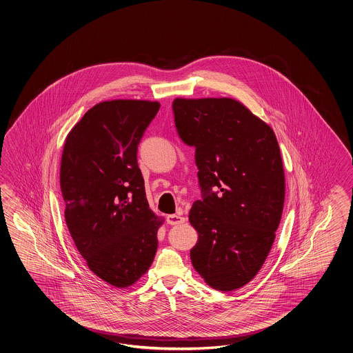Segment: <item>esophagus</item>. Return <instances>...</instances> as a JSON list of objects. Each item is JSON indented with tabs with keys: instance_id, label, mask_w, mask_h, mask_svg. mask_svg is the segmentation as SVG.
<instances>
[{
	"instance_id": "1",
	"label": "esophagus",
	"mask_w": 353,
	"mask_h": 353,
	"mask_svg": "<svg viewBox=\"0 0 353 353\" xmlns=\"http://www.w3.org/2000/svg\"><path fill=\"white\" fill-rule=\"evenodd\" d=\"M165 221H167V223L171 224V225H177V224L183 223L185 218L179 214H171L167 215Z\"/></svg>"
}]
</instances>
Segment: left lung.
Returning <instances> with one entry per match:
<instances>
[{"mask_svg": "<svg viewBox=\"0 0 353 353\" xmlns=\"http://www.w3.org/2000/svg\"><path fill=\"white\" fill-rule=\"evenodd\" d=\"M181 140L195 148L203 200L190 209L198 231L191 263L212 288L249 283L273 246L284 204V171L274 131L232 98H176Z\"/></svg>", "mask_w": 353, "mask_h": 353, "instance_id": "obj_1", "label": "left lung"}]
</instances>
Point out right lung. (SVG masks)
<instances>
[{
	"label": "right lung",
	"mask_w": 353,
	"mask_h": 353,
	"mask_svg": "<svg viewBox=\"0 0 353 353\" xmlns=\"http://www.w3.org/2000/svg\"><path fill=\"white\" fill-rule=\"evenodd\" d=\"M161 104L114 99L95 104L70 131L61 158L65 221L86 265L117 288L146 273L163 219L150 210L138 145Z\"/></svg>",
	"instance_id": "right-lung-1"
}]
</instances>
